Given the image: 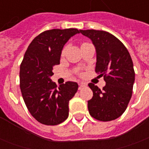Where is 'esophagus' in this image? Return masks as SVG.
Segmentation results:
<instances>
[{
  "label": "esophagus",
  "instance_id": "34e87169",
  "mask_svg": "<svg viewBox=\"0 0 149 149\" xmlns=\"http://www.w3.org/2000/svg\"><path fill=\"white\" fill-rule=\"evenodd\" d=\"M79 85H80V89H81V88H84L85 87L87 84H85V83H83V82H81V83H79Z\"/></svg>",
  "mask_w": 149,
  "mask_h": 149
}]
</instances>
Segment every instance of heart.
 Listing matches in <instances>:
<instances>
[{
  "instance_id": "b5f03b06",
  "label": "heart",
  "mask_w": 149,
  "mask_h": 149,
  "mask_svg": "<svg viewBox=\"0 0 149 149\" xmlns=\"http://www.w3.org/2000/svg\"><path fill=\"white\" fill-rule=\"evenodd\" d=\"M65 49H63V51H62V54H64V53H65Z\"/></svg>"
}]
</instances>
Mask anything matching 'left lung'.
Masks as SVG:
<instances>
[{"mask_svg":"<svg viewBox=\"0 0 149 149\" xmlns=\"http://www.w3.org/2000/svg\"><path fill=\"white\" fill-rule=\"evenodd\" d=\"M93 41L97 52L95 71L106 82L103 89L89 83L93 96L88 101V112L100 121H110L125 112L132 94L135 72L131 56L123 43L102 30H80Z\"/></svg>","mask_w":149,"mask_h":149,"instance_id":"1","label":"left lung"}]
</instances>
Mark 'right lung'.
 Instances as JSON below:
<instances>
[{
  "label": "right lung",
  "instance_id": "add662e5",
  "mask_svg": "<svg viewBox=\"0 0 149 149\" xmlns=\"http://www.w3.org/2000/svg\"><path fill=\"white\" fill-rule=\"evenodd\" d=\"M77 29H51L33 40L20 67V88L26 107L37 121L56 125L68 116V102L78 89L76 82L56 87L51 80L53 66L60 64L63 47Z\"/></svg>",
  "mask_w": 149,
  "mask_h": 149
}]
</instances>
